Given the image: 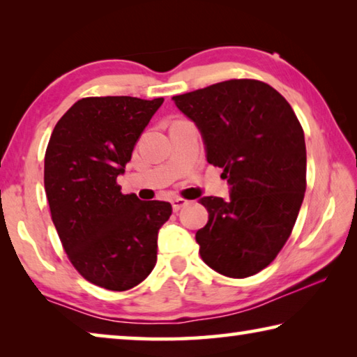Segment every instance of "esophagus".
<instances>
[{
    "instance_id": "obj_1",
    "label": "esophagus",
    "mask_w": 357,
    "mask_h": 357,
    "mask_svg": "<svg viewBox=\"0 0 357 357\" xmlns=\"http://www.w3.org/2000/svg\"><path fill=\"white\" fill-rule=\"evenodd\" d=\"M185 204H187V200H184V198H173L172 200L173 211H179L181 208H184Z\"/></svg>"
}]
</instances>
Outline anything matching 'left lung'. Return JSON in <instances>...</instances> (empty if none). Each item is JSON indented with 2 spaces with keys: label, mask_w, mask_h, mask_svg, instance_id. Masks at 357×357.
Wrapping results in <instances>:
<instances>
[{
  "label": "left lung",
  "mask_w": 357,
  "mask_h": 357,
  "mask_svg": "<svg viewBox=\"0 0 357 357\" xmlns=\"http://www.w3.org/2000/svg\"><path fill=\"white\" fill-rule=\"evenodd\" d=\"M200 129L229 200L203 197L209 220L195 239L215 273L245 279L274 261L293 231L307 187L304 130L291 105L253 78L173 96Z\"/></svg>",
  "instance_id": "obj_1"
}]
</instances>
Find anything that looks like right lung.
<instances>
[{"label":"right lung","instance_id":"right-lung-1","mask_svg":"<svg viewBox=\"0 0 357 357\" xmlns=\"http://www.w3.org/2000/svg\"><path fill=\"white\" fill-rule=\"evenodd\" d=\"M164 98L77 100L52 132L44 185L52 220L83 279L112 291L143 282L157 259V233L172 204L124 195L118 174Z\"/></svg>","mask_w":357,"mask_h":357}]
</instances>
